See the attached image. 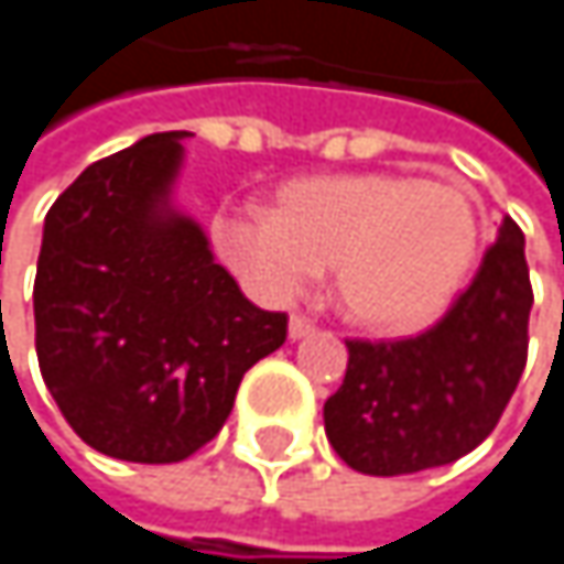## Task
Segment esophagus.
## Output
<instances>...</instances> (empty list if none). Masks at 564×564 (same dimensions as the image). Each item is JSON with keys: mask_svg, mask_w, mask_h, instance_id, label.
<instances>
[{"mask_svg": "<svg viewBox=\"0 0 564 564\" xmlns=\"http://www.w3.org/2000/svg\"><path fill=\"white\" fill-rule=\"evenodd\" d=\"M310 333H313V323H310L303 313H293L290 323H286V336L296 343V339H303V336H310Z\"/></svg>", "mask_w": 564, "mask_h": 564, "instance_id": "esophagus-1", "label": "esophagus"}]
</instances>
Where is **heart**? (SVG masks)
Returning <instances> with one entry per match:
<instances>
[{
    "label": "heart",
    "mask_w": 564,
    "mask_h": 564,
    "mask_svg": "<svg viewBox=\"0 0 564 564\" xmlns=\"http://www.w3.org/2000/svg\"><path fill=\"white\" fill-rule=\"evenodd\" d=\"M215 241L261 300L286 303L333 268L343 313L372 333H414L460 293L480 254V208L457 182L411 172L300 175L271 212H221Z\"/></svg>",
    "instance_id": "obj_1"
}]
</instances>
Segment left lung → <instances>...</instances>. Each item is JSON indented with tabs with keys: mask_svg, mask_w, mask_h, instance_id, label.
I'll return each instance as SVG.
<instances>
[{
	"mask_svg": "<svg viewBox=\"0 0 564 564\" xmlns=\"http://www.w3.org/2000/svg\"><path fill=\"white\" fill-rule=\"evenodd\" d=\"M532 286L512 218L437 326L401 343H346L339 392L323 404L333 451L359 474L401 477L470 454L500 421L529 346Z\"/></svg>",
	"mask_w": 564,
	"mask_h": 564,
	"instance_id": "left-lung-1",
	"label": "left lung"
}]
</instances>
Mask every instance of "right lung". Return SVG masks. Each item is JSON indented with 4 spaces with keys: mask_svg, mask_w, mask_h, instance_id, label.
<instances>
[{
    "mask_svg": "<svg viewBox=\"0 0 564 564\" xmlns=\"http://www.w3.org/2000/svg\"><path fill=\"white\" fill-rule=\"evenodd\" d=\"M170 130L87 166L52 205L35 274V349L74 434L130 464H175L231 414L286 316L254 306L178 208Z\"/></svg>",
    "mask_w": 564,
    "mask_h": 564,
    "instance_id": "right-lung-1",
    "label": "right lung"
}]
</instances>
